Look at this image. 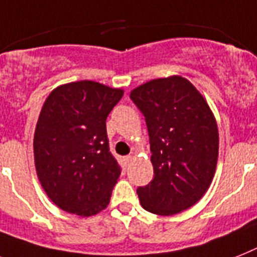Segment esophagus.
I'll use <instances>...</instances> for the list:
<instances>
[{
	"mask_svg": "<svg viewBox=\"0 0 257 257\" xmlns=\"http://www.w3.org/2000/svg\"><path fill=\"white\" fill-rule=\"evenodd\" d=\"M132 155H128V157H125V163H126V165H129V163H131V161H132Z\"/></svg>",
	"mask_w": 257,
	"mask_h": 257,
	"instance_id": "obj_1",
	"label": "esophagus"
}]
</instances>
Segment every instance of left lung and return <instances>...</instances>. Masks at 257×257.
Listing matches in <instances>:
<instances>
[{
    "instance_id": "1",
    "label": "left lung",
    "mask_w": 257,
    "mask_h": 257,
    "mask_svg": "<svg viewBox=\"0 0 257 257\" xmlns=\"http://www.w3.org/2000/svg\"><path fill=\"white\" fill-rule=\"evenodd\" d=\"M148 126L153 180L137 188L142 208L172 215L195 205L214 176L218 128L208 103L183 77L153 79L131 92Z\"/></svg>"
}]
</instances>
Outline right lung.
<instances>
[{
  "label": "right lung",
  "mask_w": 257,
  "mask_h": 257,
  "mask_svg": "<svg viewBox=\"0 0 257 257\" xmlns=\"http://www.w3.org/2000/svg\"><path fill=\"white\" fill-rule=\"evenodd\" d=\"M121 96L118 88L79 81L45 100L34 136L36 172L62 210L90 217L108 205L121 167L109 152L105 120Z\"/></svg>",
  "instance_id": "obj_1"
}]
</instances>
